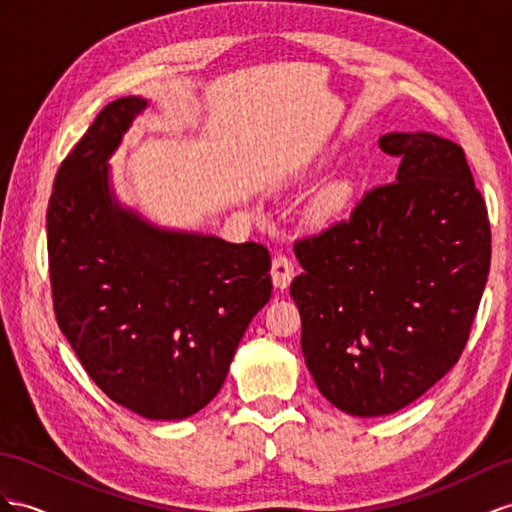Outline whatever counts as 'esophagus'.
I'll return each instance as SVG.
<instances>
[{
	"mask_svg": "<svg viewBox=\"0 0 512 512\" xmlns=\"http://www.w3.org/2000/svg\"><path fill=\"white\" fill-rule=\"evenodd\" d=\"M270 274H272V283L277 285L279 290H285V287L290 285L292 279H294V261H292V257L285 255V253L274 255Z\"/></svg>",
	"mask_w": 512,
	"mask_h": 512,
	"instance_id": "esophagus-1",
	"label": "esophagus"
}]
</instances>
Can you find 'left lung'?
<instances>
[{"instance_id":"obj_1","label":"left lung","mask_w":512,"mask_h":512,"mask_svg":"<svg viewBox=\"0 0 512 512\" xmlns=\"http://www.w3.org/2000/svg\"><path fill=\"white\" fill-rule=\"evenodd\" d=\"M398 177L365 190L346 218L298 238L290 294L305 363L350 415L400 411L461 359L491 266L487 205L463 147L391 131Z\"/></svg>"}]
</instances>
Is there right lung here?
<instances>
[{
	"label": "right lung",
	"instance_id": "add662e5",
	"mask_svg": "<svg viewBox=\"0 0 512 512\" xmlns=\"http://www.w3.org/2000/svg\"><path fill=\"white\" fill-rule=\"evenodd\" d=\"M144 106L108 103L58 168L47 207L51 298L60 331L110 400L183 419L220 391L270 300V253L155 229L112 201L106 162Z\"/></svg>",
	"mask_w": 512,
	"mask_h": 512
}]
</instances>
